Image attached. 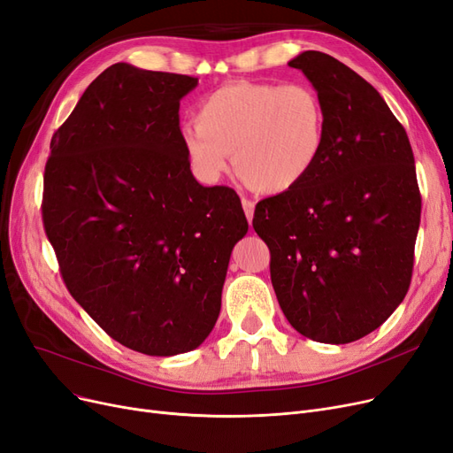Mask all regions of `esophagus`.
I'll list each match as a JSON object with an SVG mask.
<instances>
[{
    "label": "esophagus",
    "instance_id": "1",
    "mask_svg": "<svg viewBox=\"0 0 453 453\" xmlns=\"http://www.w3.org/2000/svg\"><path fill=\"white\" fill-rule=\"evenodd\" d=\"M242 209H244V212H246L248 222L252 224V220H254V201L242 197Z\"/></svg>",
    "mask_w": 453,
    "mask_h": 453
}]
</instances>
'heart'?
Instances as JSON below:
<instances>
[{
  "mask_svg": "<svg viewBox=\"0 0 453 453\" xmlns=\"http://www.w3.org/2000/svg\"><path fill=\"white\" fill-rule=\"evenodd\" d=\"M328 113L310 83L231 81L209 93L196 125L180 130L194 175L214 184L229 170L254 190L280 196L303 184L321 162Z\"/></svg>",
  "mask_w": 453,
  "mask_h": 453,
  "instance_id": "1",
  "label": "heart"
}]
</instances>
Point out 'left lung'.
I'll list each match as a JSON object with an SVG mask.
<instances>
[{"mask_svg": "<svg viewBox=\"0 0 453 453\" xmlns=\"http://www.w3.org/2000/svg\"><path fill=\"white\" fill-rule=\"evenodd\" d=\"M289 66L323 98L326 149L295 190L259 201L252 224L291 326L313 342L350 343L409 291L422 212L414 155L384 98L347 65L308 50Z\"/></svg>", "mask_w": 453, "mask_h": 453, "instance_id": "obj_1", "label": "left lung"}]
</instances>
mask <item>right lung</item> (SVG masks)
<instances>
[{"instance_id":"1","label":"right lung","mask_w":453,"mask_h":453,"mask_svg":"<svg viewBox=\"0 0 453 453\" xmlns=\"http://www.w3.org/2000/svg\"><path fill=\"white\" fill-rule=\"evenodd\" d=\"M197 78L115 63L52 136L42 222L69 293L110 338L149 357L214 328L231 250L248 231L237 192L201 187L180 98Z\"/></svg>"}]
</instances>
